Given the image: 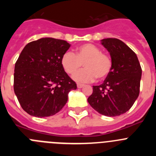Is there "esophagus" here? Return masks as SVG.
Returning a JSON list of instances; mask_svg holds the SVG:
<instances>
[{"mask_svg": "<svg viewBox=\"0 0 156 156\" xmlns=\"http://www.w3.org/2000/svg\"><path fill=\"white\" fill-rule=\"evenodd\" d=\"M83 86H84V85L82 84V83H77V87L78 88H82Z\"/></svg>", "mask_w": 156, "mask_h": 156, "instance_id": "1", "label": "esophagus"}]
</instances>
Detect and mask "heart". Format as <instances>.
Masks as SVG:
<instances>
[{"label":"heart","mask_w":156,"mask_h":156,"mask_svg":"<svg viewBox=\"0 0 156 156\" xmlns=\"http://www.w3.org/2000/svg\"><path fill=\"white\" fill-rule=\"evenodd\" d=\"M62 66L69 75H73L80 70L83 65L86 69L73 76L78 82H91L97 78L98 80L106 79L112 69V60L97 46L85 44L77 48L76 55L68 51L62 58Z\"/></svg>","instance_id":"obj_1"}]
</instances>
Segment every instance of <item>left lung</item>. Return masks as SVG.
<instances>
[{"instance_id":"left-lung-1","label":"left lung","mask_w":156,"mask_h":156,"mask_svg":"<svg viewBox=\"0 0 156 156\" xmlns=\"http://www.w3.org/2000/svg\"><path fill=\"white\" fill-rule=\"evenodd\" d=\"M101 44L112 60L111 73L87 98L92 108L101 115L117 116L131 108L140 92L141 67L136 54L116 38H107Z\"/></svg>"}]
</instances>
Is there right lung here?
Listing matches in <instances>:
<instances>
[{
  "label": "right lung",
  "instance_id": "1",
  "mask_svg": "<svg viewBox=\"0 0 156 156\" xmlns=\"http://www.w3.org/2000/svg\"><path fill=\"white\" fill-rule=\"evenodd\" d=\"M70 44L45 37L26 45L16 61L14 91L25 112L36 117L58 112L76 83L65 72L62 58Z\"/></svg>",
  "mask_w": 156,
  "mask_h": 156
}]
</instances>
